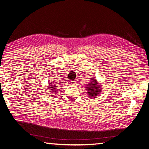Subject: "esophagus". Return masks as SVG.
Returning <instances> with one entry per match:
<instances>
[{"label": "esophagus", "instance_id": "1", "mask_svg": "<svg viewBox=\"0 0 149 149\" xmlns=\"http://www.w3.org/2000/svg\"><path fill=\"white\" fill-rule=\"evenodd\" d=\"M75 81H68V84H69V85H74L75 84Z\"/></svg>", "mask_w": 149, "mask_h": 149}]
</instances>
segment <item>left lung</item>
I'll use <instances>...</instances> for the list:
<instances>
[{
    "label": "left lung",
    "instance_id": "obj_1",
    "mask_svg": "<svg viewBox=\"0 0 149 149\" xmlns=\"http://www.w3.org/2000/svg\"><path fill=\"white\" fill-rule=\"evenodd\" d=\"M101 85L97 83L96 79H93L89 84H87L86 90L89 96L91 98L96 97L101 92Z\"/></svg>",
    "mask_w": 149,
    "mask_h": 149
}]
</instances>
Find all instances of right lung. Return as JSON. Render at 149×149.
Listing matches in <instances>:
<instances>
[{
	"mask_svg": "<svg viewBox=\"0 0 149 149\" xmlns=\"http://www.w3.org/2000/svg\"><path fill=\"white\" fill-rule=\"evenodd\" d=\"M52 82H49V84L48 86V88L49 90L50 91V92H52V93H56L57 88H58V86H57L55 84H52Z\"/></svg>",
	"mask_w": 149,
	"mask_h": 149,
	"instance_id": "right-lung-1",
	"label": "right lung"
}]
</instances>
